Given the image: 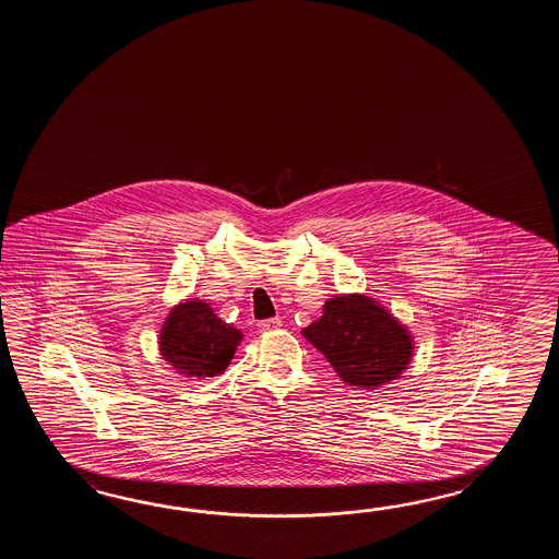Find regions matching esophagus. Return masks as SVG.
<instances>
[{
	"mask_svg": "<svg viewBox=\"0 0 559 559\" xmlns=\"http://www.w3.org/2000/svg\"><path fill=\"white\" fill-rule=\"evenodd\" d=\"M260 332H275L282 328V320L280 318H272V320H263L258 323Z\"/></svg>",
	"mask_w": 559,
	"mask_h": 559,
	"instance_id": "esophagus-1",
	"label": "esophagus"
}]
</instances>
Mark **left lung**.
Segmentation results:
<instances>
[{"instance_id":"1","label":"left lung","mask_w":559,"mask_h":559,"mask_svg":"<svg viewBox=\"0 0 559 559\" xmlns=\"http://www.w3.org/2000/svg\"><path fill=\"white\" fill-rule=\"evenodd\" d=\"M301 335L320 349L340 380L359 390H378L402 378L416 349L407 325L366 294L330 297L320 320Z\"/></svg>"}]
</instances>
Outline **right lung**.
<instances>
[{"mask_svg": "<svg viewBox=\"0 0 559 559\" xmlns=\"http://www.w3.org/2000/svg\"><path fill=\"white\" fill-rule=\"evenodd\" d=\"M243 340L234 323L215 316L200 297H190L169 309L159 330V356L188 380L215 378L226 371Z\"/></svg>", "mask_w": 559, "mask_h": 559, "instance_id": "1", "label": "right lung"}]
</instances>
